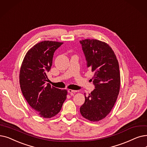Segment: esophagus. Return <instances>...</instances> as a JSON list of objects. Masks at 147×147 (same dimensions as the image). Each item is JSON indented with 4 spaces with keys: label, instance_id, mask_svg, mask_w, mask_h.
Segmentation results:
<instances>
[{
    "label": "esophagus",
    "instance_id": "1",
    "mask_svg": "<svg viewBox=\"0 0 147 147\" xmlns=\"http://www.w3.org/2000/svg\"><path fill=\"white\" fill-rule=\"evenodd\" d=\"M76 92H78V91L73 90V89H68V92H69V93H75Z\"/></svg>",
    "mask_w": 147,
    "mask_h": 147
}]
</instances>
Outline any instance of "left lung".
<instances>
[{
    "instance_id": "left-lung-1",
    "label": "left lung",
    "mask_w": 147,
    "mask_h": 147,
    "mask_svg": "<svg viewBox=\"0 0 147 147\" xmlns=\"http://www.w3.org/2000/svg\"><path fill=\"white\" fill-rule=\"evenodd\" d=\"M87 67L94 72V91L80 108L82 115L91 121H98L110 113L117 101L120 88L119 63L112 48L94 39L80 41Z\"/></svg>"
}]
</instances>
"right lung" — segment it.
I'll list each match as a JSON object with an SVG mask.
<instances>
[{"instance_id": "right-lung-1", "label": "right lung", "mask_w": 147, "mask_h": 147, "mask_svg": "<svg viewBox=\"0 0 147 147\" xmlns=\"http://www.w3.org/2000/svg\"><path fill=\"white\" fill-rule=\"evenodd\" d=\"M63 42L44 41L32 47L25 55L20 71V85L29 105L42 118L58 114L67 98V91L47 84V73L52 65L55 50Z\"/></svg>"}]
</instances>
